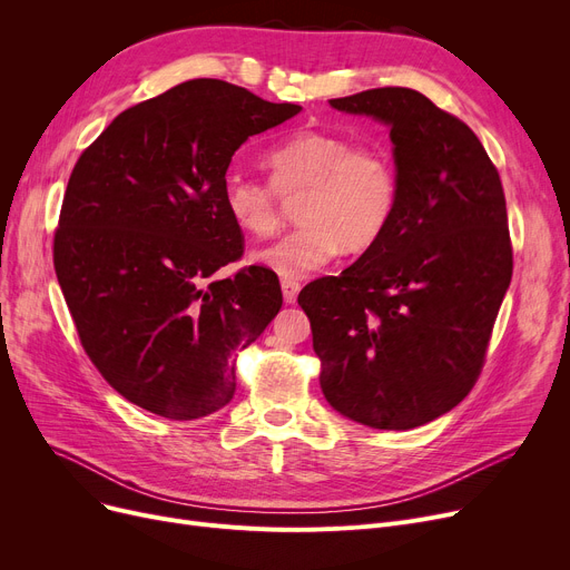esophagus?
I'll use <instances>...</instances> for the list:
<instances>
[{
	"label": "esophagus",
	"instance_id": "1",
	"mask_svg": "<svg viewBox=\"0 0 570 570\" xmlns=\"http://www.w3.org/2000/svg\"><path fill=\"white\" fill-rule=\"evenodd\" d=\"M297 291H301V284L293 279H282V293H284L286 305H293L297 301Z\"/></svg>",
	"mask_w": 570,
	"mask_h": 570
}]
</instances>
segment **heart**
Instances as JSON below:
<instances>
[{
	"label": "heart",
	"instance_id": "b5f03b06",
	"mask_svg": "<svg viewBox=\"0 0 570 570\" xmlns=\"http://www.w3.org/2000/svg\"><path fill=\"white\" fill-rule=\"evenodd\" d=\"M269 187L230 177L224 207L230 222L267 237L284 222V203H295V230L254 254L284 279H301L342 249L361 254L391 226L397 207V173L383 149L353 145L331 131L305 129L265 155Z\"/></svg>",
	"mask_w": 570,
	"mask_h": 570
}]
</instances>
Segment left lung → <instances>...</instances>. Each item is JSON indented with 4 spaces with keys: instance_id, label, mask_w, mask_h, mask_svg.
I'll list each match as a JSON object with an SVG mask.
<instances>
[{
    "instance_id": "8db88e82",
    "label": "left lung",
    "mask_w": 570,
    "mask_h": 570,
    "mask_svg": "<svg viewBox=\"0 0 570 570\" xmlns=\"http://www.w3.org/2000/svg\"><path fill=\"white\" fill-rule=\"evenodd\" d=\"M331 106L391 129L397 207L340 277L307 284L321 391L374 430H411L458 406L483 370L513 277L505 198L478 136L409 87Z\"/></svg>"
}]
</instances>
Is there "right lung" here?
I'll return each instance as SVG.
<instances>
[{
    "label": "right lung",
    "instance_id": "obj_1",
    "mask_svg": "<svg viewBox=\"0 0 570 570\" xmlns=\"http://www.w3.org/2000/svg\"><path fill=\"white\" fill-rule=\"evenodd\" d=\"M303 108L196 78L119 112L80 155L55 233V273L89 361L115 391L170 421L219 411L233 353L282 309L273 269L249 265L224 207L249 136Z\"/></svg>",
    "mask_w": 570,
    "mask_h": 570
}]
</instances>
